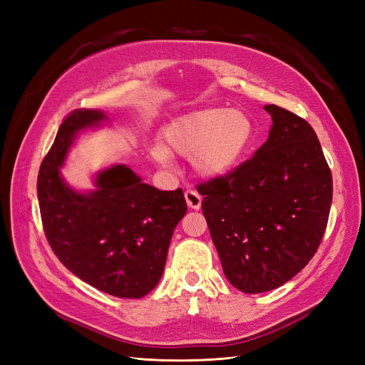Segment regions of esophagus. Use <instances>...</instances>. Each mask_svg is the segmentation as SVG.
<instances>
[{
    "mask_svg": "<svg viewBox=\"0 0 365 365\" xmlns=\"http://www.w3.org/2000/svg\"><path fill=\"white\" fill-rule=\"evenodd\" d=\"M184 197H185V201H187V205H189L190 208H193V210H200L201 208L202 197L195 189H187L184 192Z\"/></svg>",
    "mask_w": 365,
    "mask_h": 365,
    "instance_id": "esophagus-1",
    "label": "esophagus"
}]
</instances>
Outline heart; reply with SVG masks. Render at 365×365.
I'll return each mask as SVG.
<instances>
[{
  "label": "heart",
  "instance_id": "1",
  "mask_svg": "<svg viewBox=\"0 0 365 365\" xmlns=\"http://www.w3.org/2000/svg\"><path fill=\"white\" fill-rule=\"evenodd\" d=\"M164 146L152 148L161 164L170 153L192 158L193 169L207 178L227 175L245 155L254 138L251 118L237 109L207 108L184 114L164 129Z\"/></svg>",
  "mask_w": 365,
  "mask_h": 365
}]
</instances>
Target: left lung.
<instances>
[{
  "instance_id": "1",
  "label": "left lung",
  "mask_w": 365,
  "mask_h": 365,
  "mask_svg": "<svg viewBox=\"0 0 365 365\" xmlns=\"http://www.w3.org/2000/svg\"><path fill=\"white\" fill-rule=\"evenodd\" d=\"M269 137L231 172L197 184L228 282L242 292L279 288L314 257L332 204V173L315 130L277 105Z\"/></svg>"
}]
</instances>
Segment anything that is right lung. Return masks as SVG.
<instances>
[{
	"instance_id": "right-lung-1",
	"label": "right lung",
	"mask_w": 365,
	"mask_h": 365,
	"mask_svg": "<svg viewBox=\"0 0 365 365\" xmlns=\"http://www.w3.org/2000/svg\"><path fill=\"white\" fill-rule=\"evenodd\" d=\"M74 109L63 118L38 175L43 233L65 268L96 289L140 298L160 282L175 227L187 212L181 189L158 190L126 165L97 175V190L77 193L59 168L77 132L105 120Z\"/></svg>"
}]
</instances>
